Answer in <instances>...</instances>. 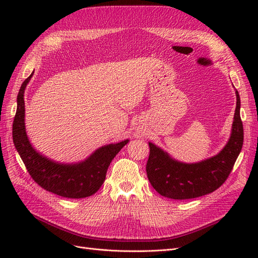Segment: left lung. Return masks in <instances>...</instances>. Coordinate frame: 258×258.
I'll use <instances>...</instances> for the list:
<instances>
[{
  "label": "left lung",
  "mask_w": 258,
  "mask_h": 258,
  "mask_svg": "<svg viewBox=\"0 0 258 258\" xmlns=\"http://www.w3.org/2000/svg\"><path fill=\"white\" fill-rule=\"evenodd\" d=\"M228 143L217 155L197 163H183L170 157L161 148L148 143L146 163L148 181L161 196L171 199H192L213 192L229 176L243 145V124L240 117V97Z\"/></svg>",
  "instance_id": "obj_1"
}]
</instances>
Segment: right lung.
Masks as SVG:
<instances>
[{
    "instance_id": "add662e5",
    "label": "right lung",
    "mask_w": 258,
    "mask_h": 258,
    "mask_svg": "<svg viewBox=\"0 0 258 258\" xmlns=\"http://www.w3.org/2000/svg\"><path fill=\"white\" fill-rule=\"evenodd\" d=\"M31 74L22 83L17 97V111L13 122V140L15 147L25 163L29 174L42 188L58 196L80 199L89 197L102 186L111 161L129 140L98 148L85 161L64 165L38 154L30 144L25 126V100L23 93Z\"/></svg>"
}]
</instances>
